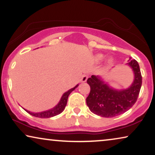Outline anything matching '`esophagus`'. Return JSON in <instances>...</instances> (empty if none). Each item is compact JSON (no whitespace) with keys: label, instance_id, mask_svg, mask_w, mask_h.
Here are the masks:
<instances>
[{"label":"esophagus","instance_id":"34e87169","mask_svg":"<svg viewBox=\"0 0 155 155\" xmlns=\"http://www.w3.org/2000/svg\"><path fill=\"white\" fill-rule=\"evenodd\" d=\"M87 79H88V75L84 74L82 76L81 79V82H86Z\"/></svg>","mask_w":155,"mask_h":155}]
</instances>
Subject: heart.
<instances>
[{"mask_svg": "<svg viewBox=\"0 0 155 155\" xmlns=\"http://www.w3.org/2000/svg\"><path fill=\"white\" fill-rule=\"evenodd\" d=\"M102 58H103V55H98L97 56V59L98 60H102ZM109 62H110V60H109Z\"/></svg>", "mask_w": 155, "mask_h": 155, "instance_id": "obj_1", "label": "heart"}]
</instances>
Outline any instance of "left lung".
<instances>
[{
	"mask_svg": "<svg viewBox=\"0 0 155 155\" xmlns=\"http://www.w3.org/2000/svg\"><path fill=\"white\" fill-rule=\"evenodd\" d=\"M128 64L134 71L135 78L126 90H114L94 75L88 78L91 91L86 104L91 112L102 117H114L128 111L136 103L142 85V75L136 60H130Z\"/></svg>",
	"mask_w": 155,
	"mask_h": 155,
	"instance_id": "8db88e82",
	"label": "left lung"
}]
</instances>
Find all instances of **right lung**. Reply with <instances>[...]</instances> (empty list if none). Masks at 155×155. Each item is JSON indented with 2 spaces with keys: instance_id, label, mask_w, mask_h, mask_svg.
Here are the masks:
<instances>
[{
  "instance_id": "obj_1",
  "label": "right lung",
  "mask_w": 155,
  "mask_h": 155,
  "mask_svg": "<svg viewBox=\"0 0 155 155\" xmlns=\"http://www.w3.org/2000/svg\"><path fill=\"white\" fill-rule=\"evenodd\" d=\"M77 86H78V85H77L74 88H71V89H70V90H69L68 91H67V92L64 93V94H63L60 102L57 104L55 107L51 109V110L45 111V112H39V113H33V112H29V111H27L26 110H25V111L29 113V114L32 115V116L36 117H39V118H50V117L56 116V115L60 114V113L64 110L65 106L67 105V99H68L69 94H70L71 92H72V91L74 90V89L77 88Z\"/></svg>"
}]
</instances>
